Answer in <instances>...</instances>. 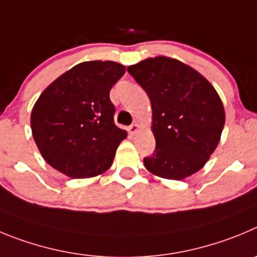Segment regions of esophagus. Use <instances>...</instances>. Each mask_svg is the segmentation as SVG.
Listing matches in <instances>:
<instances>
[{"instance_id":"esophagus-1","label":"esophagus","mask_w":257,"mask_h":257,"mask_svg":"<svg viewBox=\"0 0 257 257\" xmlns=\"http://www.w3.org/2000/svg\"><path fill=\"white\" fill-rule=\"evenodd\" d=\"M138 131H140V125H138L137 123L132 124V125L128 128V132H129V133H131V134H136Z\"/></svg>"}]
</instances>
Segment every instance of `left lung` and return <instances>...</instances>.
I'll use <instances>...</instances> for the list:
<instances>
[{"label": "left lung", "instance_id": "obj_1", "mask_svg": "<svg viewBox=\"0 0 257 257\" xmlns=\"http://www.w3.org/2000/svg\"><path fill=\"white\" fill-rule=\"evenodd\" d=\"M149 94L156 149L146 169L166 179H184L209 160L220 140L225 112L220 97L195 69L159 56L128 66Z\"/></svg>", "mask_w": 257, "mask_h": 257}]
</instances>
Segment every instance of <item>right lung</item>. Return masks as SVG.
Here are the masks:
<instances>
[{
    "instance_id": "obj_1",
    "label": "right lung",
    "mask_w": 257,
    "mask_h": 257,
    "mask_svg": "<svg viewBox=\"0 0 257 257\" xmlns=\"http://www.w3.org/2000/svg\"><path fill=\"white\" fill-rule=\"evenodd\" d=\"M124 73L117 62H80L42 92L31 125L52 168L71 178H89L111 166L126 132L115 125L110 89Z\"/></svg>"
}]
</instances>
